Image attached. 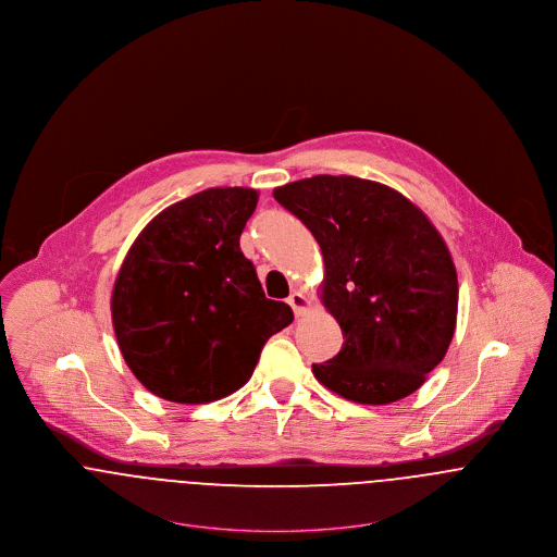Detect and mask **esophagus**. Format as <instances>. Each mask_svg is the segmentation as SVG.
Returning <instances> with one entry per match:
<instances>
[{
	"mask_svg": "<svg viewBox=\"0 0 557 557\" xmlns=\"http://www.w3.org/2000/svg\"><path fill=\"white\" fill-rule=\"evenodd\" d=\"M288 305L295 309V315H302L307 309H309V298L302 295L300 290H295L293 295L288 296Z\"/></svg>",
	"mask_w": 557,
	"mask_h": 557,
	"instance_id": "esophagus-1",
	"label": "esophagus"
}]
</instances>
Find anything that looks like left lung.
<instances>
[{"mask_svg": "<svg viewBox=\"0 0 557 557\" xmlns=\"http://www.w3.org/2000/svg\"><path fill=\"white\" fill-rule=\"evenodd\" d=\"M273 197L318 239L322 302L345 338L311 366L315 379L372 406L417 392L457 326V269L442 235L410 199L358 176L318 174Z\"/></svg>", "mask_w": 557, "mask_h": 557, "instance_id": "obj_1", "label": "left lung"}]
</instances>
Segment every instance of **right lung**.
I'll list each match as a JSON object with an SVG mask.
<instances>
[{
  "mask_svg": "<svg viewBox=\"0 0 557 557\" xmlns=\"http://www.w3.org/2000/svg\"><path fill=\"white\" fill-rule=\"evenodd\" d=\"M259 194L214 187L176 201L122 262L111 320L132 374L176 404H208L248 383L269 336L293 324L262 293L239 235Z\"/></svg>",
  "mask_w": 557,
  "mask_h": 557,
  "instance_id": "right-lung-1",
  "label": "right lung"
}]
</instances>
